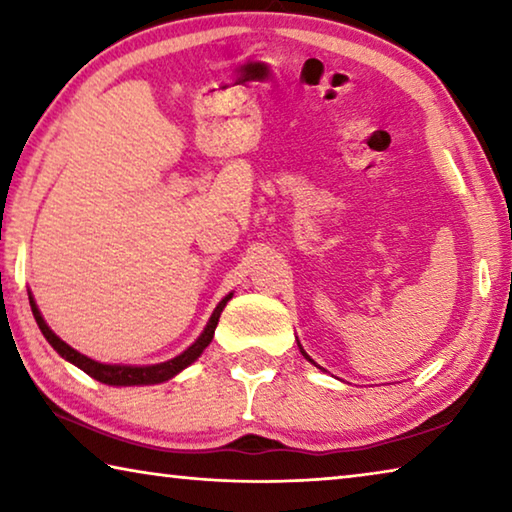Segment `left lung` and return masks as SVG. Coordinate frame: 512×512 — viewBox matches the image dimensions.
<instances>
[{
	"instance_id": "8db88e82",
	"label": "left lung",
	"mask_w": 512,
	"mask_h": 512,
	"mask_svg": "<svg viewBox=\"0 0 512 512\" xmlns=\"http://www.w3.org/2000/svg\"><path fill=\"white\" fill-rule=\"evenodd\" d=\"M298 348H300V352H302V357H305L307 361H311V363H314V359H311V357H309V354H307L305 350H302V345H300V343H298ZM314 366H316V363H314ZM316 368H320V366H316ZM320 370H323V368H320Z\"/></svg>"
}]
</instances>
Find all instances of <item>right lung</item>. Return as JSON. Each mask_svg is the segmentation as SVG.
<instances>
[{
    "mask_svg": "<svg viewBox=\"0 0 512 512\" xmlns=\"http://www.w3.org/2000/svg\"><path fill=\"white\" fill-rule=\"evenodd\" d=\"M232 298V293H228L216 309L212 311L210 320H207L205 329L201 332V336L189 345L185 352H180L178 357H173L169 361H162V363H151V366H128V363H101V361H94L90 357H85L79 350H74L72 345H67L60 336L54 334V329L47 325V320L42 318L40 309L36 305V300L29 293V305L33 311V318H36V323L40 327V332L45 339L49 341L51 348H54L60 357L65 361L74 363L76 368H81L85 375L94 377L101 384H108V386H149V384H162V381H169L176 375H180L187 366H192V363L201 357L203 350L207 345L212 343L214 339V329L219 325V318H221V311L223 307L228 305V300Z\"/></svg>",
    "mask_w": 512,
    "mask_h": 512,
    "instance_id": "add662e5",
    "label": "right lung"
}]
</instances>
